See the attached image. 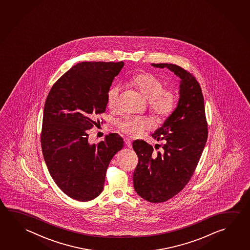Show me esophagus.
<instances>
[{
	"instance_id": "esophagus-1",
	"label": "esophagus",
	"mask_w": 250,
	"mask_h": 250,
	"mask_svg": "<svg viewBox=\"0 0 250 250\" xmlns=\"http://www.w3.org/2000/svg\"><path fill=\"white\" fill-rule=\"evenodd\" d=\"M125 144H126L127 146L131 148V146H132V145H131V140H130L129 138H125Z\"/></svg>"
}]
</instances>
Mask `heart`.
<instances>
[{"label": "heart", "instance_id": "obj_1", "mask_svg": "<svg viewBox=\"0 0 250 250\" xmlns=\"http://www.w3.org/2000/svg\"><path fill=\"white\" fill-rule=\"evenodd\" d=\"M128 84L135 88L145 100L148 101L150 112L162 123L174 113L178 102V95L175 89L164 88V83L157 76L141 73L132 76ZM120 88L113 86L107 95L108 106L111 110H117L119 106ZM119 130L131 138L141 135L145 131L153 126V121L148 117H127L118 124Z\"/></svg>", "mask_w": 250, "mask_h": 250}]
</instances>
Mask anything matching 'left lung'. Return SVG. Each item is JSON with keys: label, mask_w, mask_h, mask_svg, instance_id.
Here are the masks:
<instances>
[{"label": "left lung", "mask_w": 250, "mask_h": 250, "mask_svg": "<svg viewBox=\"0 0 250 250\" xmlns=\"http://www.w3.org/2000/svg\"><path fill=\"white\" fill-rule=\"evenodd\" d=\"M167 67L181 79L179 102L174 113L152 134L163 140L162 151L143 140L132 147L139 158L133 173L136 192L146 201L162 203L175 197L191 178L205 148L208 128L201 87L195 76L174 64H152Z\"/></svg>", "instance_id": "8db88e82"}]
</instances>
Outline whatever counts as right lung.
Listing matches in <instances>:
<instances>
[{
    "label": "right lung",
    "mask_w": 250,
    "mask_h": 250,
    "mask_svg": "<svg viewBox=\"0 0 250 250\" xmlns=\"http://www.w3.org/2000/svg\"><path fill=\"white\" fill-rule=\"evenodd\" d=\"M124 62H81L58 80L45 100L41 147L49 173L68 197L81 202L98 197L111 159L124 140L110 133L97 145L88 130L100 124L107 95Z\"/></svg>",
    "instance_id": "1"
}]
</instances>
